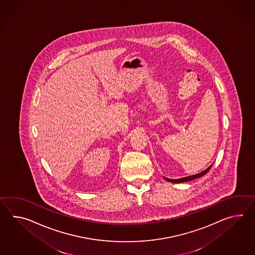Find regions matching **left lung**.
<instances>
[{
    "label": "left lung",
    "instance_id": "8db88e82",
    "mask_svg": "<svg viewBox=\"0 0 255 255\" xmlns=\"http://www.w3.org/2000/svg\"><path fill=\"white\" fill-rule=\"evenodd\" d=\"M211 165H212V164H211ZM211 165H210V167H208L207 169L202 171L201 173H198V174L193 175V176H186V177L179 178V179H169V178H165V177H164V179H165L166 181L172 182V183H183V182L191 181L193 179L198 178V177H200V176H204L206 173H208V172L210 171Z\"/></svg>",
    "mask_w": 255,
    "mask_h": 255
}]
</instances>
